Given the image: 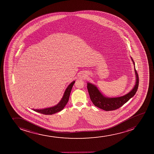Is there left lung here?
<instances>
[{"label":"left lung","mask_w":154,"mask_h":154,"mask_svg":"<svg viewBox=\"0 0 154 154\" xmlns=\"http://www.w3.org/2000/svg\"><path fill=\"white\" fill-rule=\"evenodd\" d=\"M131 60L134 65V70L136 75V82L133 88L127 94L119 97H107L103 94L96 85L91 83L87 82V89L90 99L95 106L105 111L113 110L120 108L128 101L134 96L138 89L139 85V76L135 68V64L133 58L131 57Z\"/></svg>","instance_id":"1"}]
</instances>
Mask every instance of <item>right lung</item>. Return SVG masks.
<instances>
[{"instance_id": "add662e5", "label": "right lung", "mask_w": 154, "mask_h": 154, "mask_svg": "<svg viewBox=\"0 0 154 154\" xmlns=\"http://www.w3.org/2000/svg\"><path fill=\"white\" fill-rule=\"evenodd\" d=\"M75 83V81L71 82L68 86L67 88L66 89L64 92V95L63 96L62 99L59 102L58 104L54 106H52L48 108H44V109H33L34 111L39 112V113L44 114V115H52L54 113H57V112H60L65 107L66 105L67 104L69 101V96L70 94L72 88L73 86Z\"/></svg>"}]
</instances>
